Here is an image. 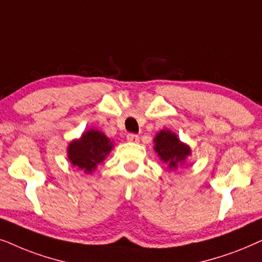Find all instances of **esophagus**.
Listing matches in <instances>:
<instances>
[{"label": "esophagus", "mask_w": 262, "mask_h": 262, "mask_svg": "<svg viewBox=\"0 0 262 262\" xmlns=\"http://www.w3.org/2000/svg\"><path fill=\"white\" fill-rule=\"evenodd\" d=\"M127 140L129 141V142H139V137L137 134H128L127 135Z\"/></svg>", "instance_id": "1"}]
</instances>
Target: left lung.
<instances>
[{"mask_svg":"<svg viewBox=\"0 0 262 262\" xmlns=\"http://www.w3.org/2000/svg\"><path fill=\"white\" fill-rule=\"evenodd\" d=\"M155 146L153 149L163 163H165L170 170H176L182 166L188 157L191 155L189 145L184 144L180 140L176 133L170 129H163L157 133L153 139Z\"/></svg>","mask_w":262,"mask_h":262,"instance_id":"obj_1","label":"left lung"}]
</instances>
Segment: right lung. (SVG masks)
Returning a JSON list of instances; mask_svg holds the SVG:
<instances>
[{
  "instance_id": "obj_1",
  "label": "right lung",
  "mask_w": 262,
  "mask_h": 262,
  "mask_svg": "<svg viewBox=\"0 0 262 262\" xmlns=\"http://www.w3.org/2000/svg\"><path fill=\"white\" fill-rule=\"evenodd\" d=\"M114 141L103 132L97 129H87L79 139H74L67 146V157L73 166L78 167L85 173H92L98 164L105 160Z\"/></svg>"
}]
</instances>
